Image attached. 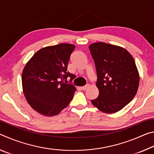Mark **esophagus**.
<instances>
[{
    "label": "esophagus",
    "instance_id": "34e87169",
    "mask_svg": "<svg viewBox=\"0 0 154 154\" xmlns=\"http://www.w3.org/2000/svg\"><path fill=\"white\" fill-rule=\"evenodd\" d=\"M88 87H89V85L87 84V85H84V86H82V87H81V89L83 90H86V89H88Z\"/></svg>",
    "mask_w": 154,
    "mask_h": 154
}]
</instances>
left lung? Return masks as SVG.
Here are the masks:
<instances>
[{"label": "left lung", "mask_w": 154, "mask_h": 154, "mask_svg": "<svg viewBox=\"0 0 154 154\" xmlns=\"http://www.w3.org/2000/svg\"><path fill=\"white\" fill-rule=\"evenodd\" d=\"M89 49L94 61L99 95L92 105L106 113L120 111L136 95L139 74L134 60L122 47L98 42Z\"/></svg>", "instance_id": "obj_1"}]
</instances>
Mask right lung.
<instances>
[{"mask_svg":"<svg viewBox=\"0 0 154 154\" xmlns=\"http://www.w3.org/2000/svg\"><path fill=\"white\" fill-rule=\"evenodd\" d=\"M75 48L60 43L41 49L23 69L22 88L27 102L34 110L45 116L58 115L69 105L76 88L64 83L75 75L67 71L70 56Z\"/></svg>","mask_w":154,"mask_h":154,"instance_id":"add662e5","label":"right lung"}]
</instances>
